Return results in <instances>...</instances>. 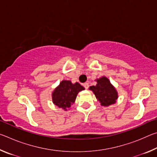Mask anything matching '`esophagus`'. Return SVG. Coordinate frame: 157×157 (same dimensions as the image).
Returning <instances> with one entry per match:
<instances>
[{
    "label": "esophagus",
    "mask_w": 157,
    "mask_h": 157,
    "mask_svg": "<svg viewBox=\"0 0 157 157\" xmlns=\"http://www.w3.org/2000/svg\"><path fill=\"white\" fill-rule=\"evenodd\" d=\"M84 88L86 89H88L89 86L88 82H86V83H84Z\"/></svg>",
    "instance_id": "esophagus-1"
}]
</instances>
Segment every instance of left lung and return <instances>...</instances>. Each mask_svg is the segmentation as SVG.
Wrapping results in <instances>:
<instances>
[{"label":"left lung","instance_id":"left-lung-1","mask_svg":"<svg viewBox=\"0 0 157 157\" xmlns=\"http://www.w3.org/2000/svg\"><path fill=\"white\" fill-rule=\"evenodd\" d=\"M97 84L95 86L89 87V90L95 94L96 99L99 101L101 106L109 107L115 104L118 98V91L111 83L107 77L102 76L95 79Z\"/></svg>","mask_w":157,"mask_h":157}]
</instances>
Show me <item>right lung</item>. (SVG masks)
Listing matches in <instances>:
<instances>
[{
  "label": "right lung",
  "mask_w": 157,
  "mask_h": 157,
  "mask_svg": "<svg viewBox=\"0 0 157 157\" xmlns=\"http://www.w3.org/2000/svg\"><path fill=\"white\" fill-rule=\"evenodd\" d=\"M84 90L78 82L73 84L70 80H62L52 93L53 104L67 111L76 100L79 91Z\"/></svg>",
  "instance_id": "add662e5"
}]
</instances>
